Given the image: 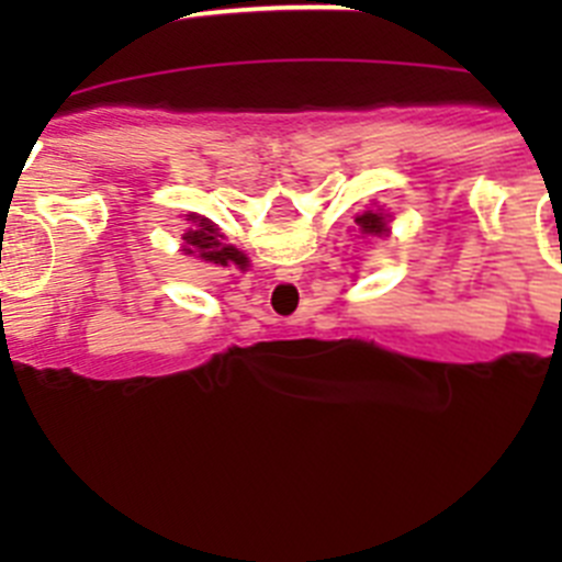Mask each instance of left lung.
Instances as JSON below:
<instances>
[{"label": "left lung", "mask_w": 562, "mask_h": 562, "mask_svg": "<svg viewBox=\"0 0 562 562\" xmlns=\"http://www.w3.org/2000/svg\"><path fill=\"white\" fill-rule=\"evenodd\" d=\"M357 227H360V233H366V236H385L389 231V213H382L380 207L376 211H362L355 216Z\"/></svg>", "instance_id": "1"}]
</instances>
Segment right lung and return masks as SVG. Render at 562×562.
<instances>
[{
  "label": "right lung",
  "mask_w": 562,
  "mask_h": 562,
  "mask_svg": "<svg viewBox=\"0 0 562 562\" xmlns=\"http://www.w3.org/2000/svg\"><path fill=\"white\" fill-rule=\"evenodd\" d=\"M188 222H191V227L182 233V250H186V256H196V258H202V261H211V265H222V267H227V265L245 267L247 265V258L241 256L236 247L222 245L220 227L213 225L211 220L191 213V216H188Z\"/></svg>",
  "instance_id": "obj_1"
}]
</instances>
